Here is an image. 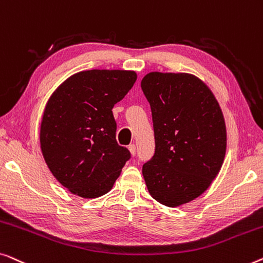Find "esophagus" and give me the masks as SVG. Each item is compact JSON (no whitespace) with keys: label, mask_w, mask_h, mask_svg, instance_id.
I'll return each mask as SVG.
<instances>
[{"label":"esophagus","mask_w":263,"mask_h":263,"mask_svg":"<svg viewBox=\"0 0 263 263\" xmlns=\"http://www.w3.org/2000/svg\"><path fill=\"white\" fill-rule=\"evenodd\" d=\"M128 150H130V154L132 155V156H135V155H136V145H135V144H130V145H128Z\"/></svg>","instance_id":"esophagus-1"}]
</instances>
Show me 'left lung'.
I'll use <instances>...</instances> for the list:
<instances>
[{
  "label": "left lung",
  "mask_w": 263,
  "mask_h": 263,
  "mask_svg": "<svg viewBox=\"0 0 263 263\" xmlns=\"http://www.w3.org/2000/svg\"><path fill=\"white\" fill-rule=\"evenodd\" d=\"M150 103L155 155L143 165L147 191L168 207L200 197L219 173L227 126L216 96L186 72L146 73L140 82Z\"/></svg>",
  "instance_id": "1"
}]
</instances>
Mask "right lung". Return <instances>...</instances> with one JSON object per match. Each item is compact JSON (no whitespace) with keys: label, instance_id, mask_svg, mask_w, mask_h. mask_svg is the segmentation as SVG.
<instances>
[{"label":"right lung","instance_id":"1","mask_svg":"<svg viewBox=\"0 0 263 263\" xmlns=\"http://www.w3.org/2000/svg\"><path fill=\"white\" fill-rule=\"evenodd\" d=\"M137 80L131 70H86L59 84L40 124V149L52 175L72 194L99 198L112 190L131 157L118 145L113 107Z\"/></svg>","mask_w":263,"mask_h":263}]
</instances>
